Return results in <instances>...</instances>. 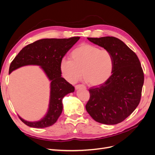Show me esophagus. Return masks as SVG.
Here are the masks:
<instances>
[{
    "mask_svg": "<svg viewBox=\"0 0 155 155\" xmlns=\"http://www.w3.org/2000/svg\"><path fill=\"white\" fill-rule=\"evenodd\" d=\"M86 88L85 86H84L83 85H81V84H79V85H76V86H75V88H76V90H78V89H79V88Z\"/></svg>",
    "mask_w": 155,
    "mask_h": 155,
    "instance_id": "34e87169",
    "label": "esophagus"
}]
</instances>
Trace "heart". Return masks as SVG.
Instances as JSON below:
<instances>
[{
    "label": "heart",
    "mask_w": 155,
    "mask_h": 155,
    "mask_svg": "<svg viewBox=\"0 0 155 155\" xmlns=\"http://www.w3.org/2000/svg\"><path fill=\"white\" fill-rule=\"evenodd\" d=\"M114 58L110 51L96 46L81 44L70 54L69 59L60 62V71L67 81L74 83L81 76L91 86L105 83L114 70Z\"/></svg>",
    "instance_id": "obj_1"
}]
</instances>
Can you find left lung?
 <instances>
[{
    "label": "left lung",
    "mask_w": 155,
    "mask_h": 155,
    "mask_svg": "<svg viewBox=\"0 0 155 155\" xmlns=\"http://www.w3.org/2000/svg\"><path fill=\"white\" fill-rule=\"evenodd\" d=\"M92 43L109 50L114 70L108 80L88 89L86 110L97 122L114 125L132 114L140 101L144 74L140 60L123 41L114 37H87Z\"/></svg>",
    "instance_id": "obj_1"
}]
</instances>
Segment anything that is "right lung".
Segmentation results:
<instances>
[{
    "label": "right lung",
    "mask_w": 155,
    "mask_h": 155,
    "mask_svg": "<svg viewBox=\"0 0 155 155\" xmlns=\"http://www.w3.org/2000/svg\"><path fill=\"white\" fill-rule=\"evenodd\" d=\"M79 37L68 39H43L23 48L10 64L9 74L25 65L41 66L51 81L50 104L47 113L38 121H27L18 118L26 125L45 128L54 125L63 110V98L74 91V87L61 77L60 62L67 51L79 39Z\"/></svg>",
    "instance_id": "add662e5"
}]
</instances>
